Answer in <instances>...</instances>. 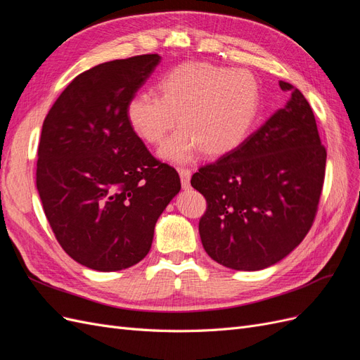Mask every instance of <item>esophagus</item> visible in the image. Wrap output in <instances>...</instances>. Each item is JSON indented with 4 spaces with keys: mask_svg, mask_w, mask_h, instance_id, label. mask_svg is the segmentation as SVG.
Masks as SVG:
<instances>
[{
    "mask_svg": "<svg viewBox=\"0 0 360 360\" xmlns=\"http://www.w3.org/2000/svg\"><path fill=\"white\" fill-rule=\"evenodd\" d=\"M179 174H180V180H181V186L183 189H189L191 186V169L188 168H179Z\"/></svg>",
    "mask_w": 360,
    "mask_h": 360,
    "instance_id": "34e87169",
    "label": "esophagus"
}]
</instances>
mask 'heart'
Returning <instances> with one entry per match:
<instances>
[{
    "label": "heart",
    "instance_id": "b5f03b06",
    "mask_svg": "<svg viewBox=\"0 0 360 360\" xmlns=\"http://www.w3.org/2000/svg\"><path fill=\"white\" fill-rule=\"evenodd\" d=\"M158 94L138 93L127 102L126 118L146 144L159 146L162 159L188 162L201 151L222 156L252 129L259 111V86L254 75L205 61H188L158 79Z\"/></svg>",
    "mask_w": 360,
    "mask_h": 360
}]
</instances>
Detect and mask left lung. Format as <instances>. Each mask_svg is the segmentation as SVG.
I'll use <instances>...</instances> for the list:
<instances>
[{
	"mask_svg": "<svg viewBox=\"0 0 360 360\" xmlns=\"http://www.w3.org/2000/svg\"><path fill=\"white\" fill-rule=\"evenodd\" d=\"M279 86L291 93L288 103L191 180L207 201L198 225L205 252L234 270L287 257L319 210L328 153L304 96L288 82Z\"/></svg>",
	"mask_w": 360,
	"mask_h": 360,
	"instance_id": "obj_1",
	"label": "left lung"
}]
</instances>
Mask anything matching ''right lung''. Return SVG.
Wrapping results in <instances>:
<instances>
[{
    "label": "right lung",
    "instance_id": "1",
    "mask_svg": "<svg viewBox=\"0 0 360 360\" xmlns=\"http://www.w3.org/2000/svg\"><path fill=\"white\" fill-rule=\"evenodd\" d=\"M159 61L147 53L78 75L43 122L36 171L43 210L64 252L93 270L139 263L181 188L179 172L150 153L126 118Z\"/></svg>",
    "mask_w": 360,
    "mask_h": 360
}]
</instances>
